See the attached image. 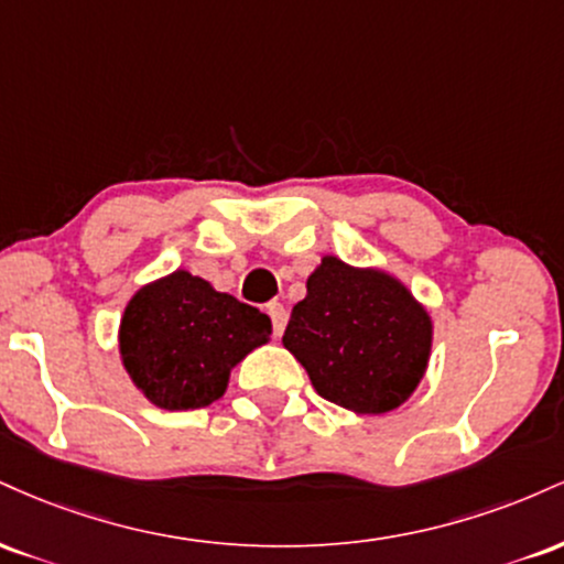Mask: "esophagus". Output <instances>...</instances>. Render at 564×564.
Listing matches in <instances>:
<instances>
[{
  "label": "esophagus",
  "mask_w": 564,
  "mask_h": 564,
  "mask_svg": "<svg viewBox=\"0 0 564 564\" xmlns=\"http://www.w3.org/2000/svg\"><path fill=\"white\" fill-rule=\"evenodd\" d=\"M268 315H270V321H273V334L281 336L283 328H286L289 310L283 307L281 302H270V304H268Z\"/></svg>",
  "instance_id": "1"
}]
</instances>
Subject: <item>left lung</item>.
<instances>
[{
    "mask_svg": "<svg viewBox=\"0 0 564 564\" xmlns=\"http://www.w3.org/2000/svg\"><path fill=\"white\" fill-rule=\"evenodd\" d=\"M283 345L326 400L387 413L422 381L432 323L394 278L323 257L307 278V296L291 310Z\"/></svg>",
    "mask_w": 564,
    "mask_h": 564,
    "instance_id": "8db88e82",
    "label": "left lung"
}]
</instances>
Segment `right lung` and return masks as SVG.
I'll list each match as a JSON object with an SVG mask.
<instances>
[{
	"label": "right lung",
	"mask_w": 564,
	"mask_h": 564,
	"mask_svg": "<svg viewBox=\"0 0 564 564\" xmlns=\"http://www.w3.org/2000/svg\"><path fill=\"white\" fill-rule=\"evenodd\" d=\"M270 334L260 310L177 270L132 296L119 339L142 394L166 411H191L223 398L230 368Z\"/></svg>",
	"instance_id": "obj_1"
}]
</instances>
